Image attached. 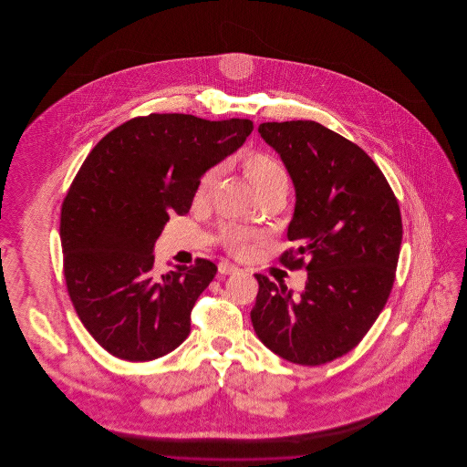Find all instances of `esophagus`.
<instances>
[{
    "mask_svg": "<svg viewBox=\"0 0 467 467\" xmlns=\"http://www.w3.org/2000/svg\"><path fill=\"white\" fill-rule=\"evenodd\" d=\"M219 273L221 275H236V273H240V267L223 261V263H219Z\"/></svg>",
    "mask_w": 467,
    "mask_h": 467,
    "instance_id": "obj_1",
    "label": "esophagus"
}]
</instances>
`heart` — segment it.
<instances>
[{
    "mask_svg": "<svg viewBox=\"0 0 467 467\" xmlns=\"http://www.w3.org/2000/svg\"><path fill=\"white\" fill-rule=\"evenodd\" d=\"M242 170L248 183L254 187L255 194L261 198V201L275 198V196H287L289 191V177L284 166L269 154L265 152H246L242 157ZM221 177V166L210 168L202 177H201L198 189H196V201H206L210 198L217 180ZM257 234L236 225H225L219 233V240L223 248L231 254L244 255L252 244L255 242Z\"/></svg>",
    "mask_w": 467,
    "mask_h": 467,
    "instance_id": "b5f03b06",
    "label": "heart"
}]
</instances>
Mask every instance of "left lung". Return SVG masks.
Segmentation results:
<instances>
[{
  "instance_id": "obj_1",
  "label": "left lung",
  "mask_w": 467,
  "mask_h": 467,
  "mask_svg": "<svg viewBox=\"0 0 467 467\" xmlns=\"http://www.w3.org/2000/svg\"><path fill=\"white\" fill-rule=\"evenodd\" d=\"M259 133L296 187L287 231L296 246L280 263L305 267L308 280L292 296L255 275L252 324L276 356L320 366L356 348L390 296L402 240L400 202L371 157L318 122H265Z\"/></svg>"
}]
</instances>
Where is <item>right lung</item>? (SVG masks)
I'll list each match as a JSON object with an SVG mask.
<instances>
[{"label":"right lung","mask_w":467,"mask_h":467,"mask_svg":"<svg viewBox=\"0 0 467 467\" xmlns=\"http://www.w3.org/2000/svg\"><path fill=\"white\" fill-rule=\"evenodd\" d=\"M248 119L187 113L134 117L103 136L61 206L67 294L90 336L113 357L145 362L191 333V311L217 266L157 275L154 244L171 213L191 210L206 170L244 145Z\"/></svg>","instance_id":"obj_1"}]
</instances>
